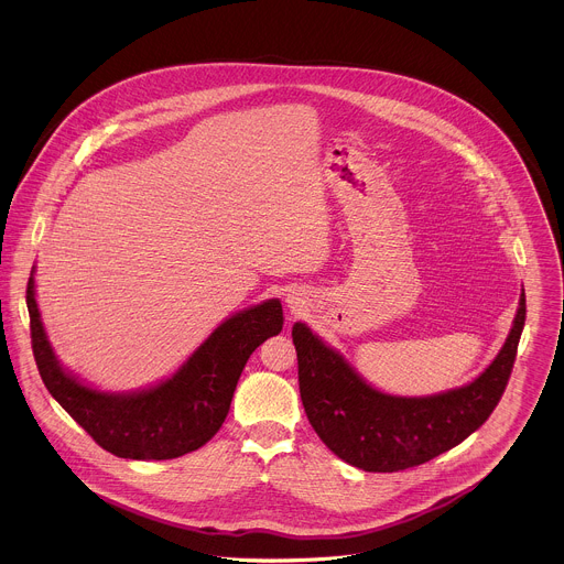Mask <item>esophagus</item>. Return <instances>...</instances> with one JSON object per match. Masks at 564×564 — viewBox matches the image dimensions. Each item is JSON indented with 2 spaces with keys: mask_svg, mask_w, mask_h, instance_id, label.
Instances as JSON below:
<instances>
[{
  "mask_svg": "<svg viewBox=\"0 0 564 564\" xmlns=\"http://www.w3.org/2000/svg\"><path fill=\"white\" fill-rule=\"evenodd\" d=\"M286 304H289V308H291V311H302V306H304V300L300 297V293H289V297H286Z\"/></svg>",
  "mask_w": 564,
  "mask_h": 564,
  "instance_id": "esophagus-1",
  "label": "esophagus"
}]
</instances>
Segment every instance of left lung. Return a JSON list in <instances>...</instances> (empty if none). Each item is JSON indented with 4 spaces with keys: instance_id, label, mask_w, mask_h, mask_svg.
Masks as SVG:
<instances>
[{
    "instance_id": "obj_1",
    "label": "left lung",
    "mask_w": 564,
    "mask_h": 564,
    "mask_svg": "<svg viewBox=\"0 0 564 564\" xmlns=\"http://www.w3.org/2000/svg\"><path fill=\"white\" fill-rule=\"evenodd\" d=\"M523 325L525 293L503 347L474 382L427 398H400L367 384L336 349L297 322L293 343L308 421L340 460L362 471L393 474L423 465L490 416L506 391Z\"/></svg>"
}]
</instances>
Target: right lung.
Listing matches in <instances>:
<instances>
[{"mask_svg": "<svg viewBox=\"0 0 564 564\" xmlns=\"http://www.w3.org/2000/svg\"><path fill=\"white\" fill-rule=\"evenodd\" d=\"M32 351L52 393L93 441L130 460H171L206 445L228 416L251 351L282 329L280 300L228 317L166 380L134 393H104L80 382L56 358L41 322L34 271L28 280Z\"/></svg>", "mask_w": 564, "mask_h": 564, "instance_id": "obj_1", "label": "right lung"}]
</instances>
